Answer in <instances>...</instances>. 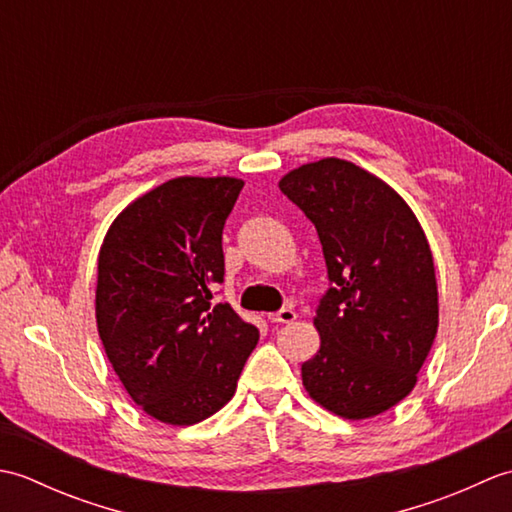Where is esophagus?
<instances>
[{"mask_svg": "<svg viewBox=\"0 0 512 512\" xmlns=\"http://www.w3.org/2000/svg\"><path fill=\"white\" fill-rule=\"evenodd\" d=\"M268 319H270V323H292L297 319V312L292 308H281L279 312L268 314Z\"/></svg>", "mask_w": 512, "mask_h": 512, "instance_id": "esophagus-1", "label": "esophagus"}]
</instances>
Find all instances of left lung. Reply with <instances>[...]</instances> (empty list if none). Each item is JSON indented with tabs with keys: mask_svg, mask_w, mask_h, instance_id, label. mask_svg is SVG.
<instances>
[{
	"mask_svg": "<svg viewBox=\"0 0 512 512\" xmlns=\"http://www.w3.org/2000/svg\"><path fill=\"white\" fill-rule=\"evenodd\" d=\"M279 189L314 224L332 288L301 365L314 402L347 420L409 396L438 332V284L427 237L387 182L341 158L292 169Z\"/></svg>",
	"mask_w": 512,
	"mask_h": 512,
	"instance_id": "obj_1",
	"label": "left lung"
}]
</instances>
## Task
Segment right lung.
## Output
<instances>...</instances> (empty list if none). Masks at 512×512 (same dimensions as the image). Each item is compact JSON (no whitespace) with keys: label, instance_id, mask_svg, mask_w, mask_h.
Masks as SVG:
<instances>
[{"label":"right lung","instance_id":"1","mask_svg":"<svg viewBox=\"0 0 512 512\" xmlns=\"http://www.w3.org/2000/svg\"><path fill=\"white\" fill-rule=\"evenodd\" d=\"M244 182L173 178L112 222L99 253L96 325L114 372L140 409L189 427L237 389L259 332L228 303L222 231Z\"/></svg>","mask_w":512,"mask_h":512}]
</instances>
